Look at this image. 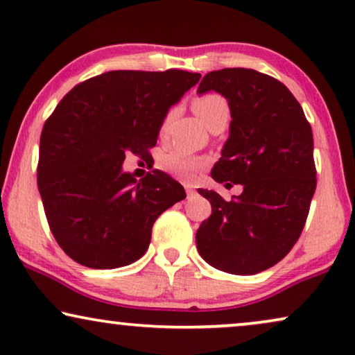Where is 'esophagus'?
Listing matches in <instances>:
<instances>
[{
	"label": "esophagus",
	"instance_id": "1",
	"mask_svg": "<svg viewBox=\"0 0 355 355\" xmlns=\"http://www.w3.org/2000/svg\"><path fill=\"white\" fill-rule=\"evenodd\" d=\"M186 192H187V197H191V196H193V193H196V191H193V187L192 186H186Z\"/></svg>",
	"mask_w": 355,
	"mask_h": 355
}]
</instances>
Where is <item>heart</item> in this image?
<instances>
[{
    "label": "heart",
    "instance_id": "b5f03b06",
    "mask_svg": "<svg viewBox=\"0 0 355 355\" xmlns=\"http://www.w3.org/2000/svg\"><path fill=\"white\" fill-rule=\"evenodd\" d=\"M193 111L205 125H210L218 118L230 119V105L221 95L207 94L196 98L193 101ZM205 166V159L196 155H191L184 150H173V152L164 153L159 158V168L163 171L173 174L174 178L182 179V181H192L196 179L197 173Z\"/></svg>",
    "mask_w": 355,
    "mask_h": 355
}]
</instances>
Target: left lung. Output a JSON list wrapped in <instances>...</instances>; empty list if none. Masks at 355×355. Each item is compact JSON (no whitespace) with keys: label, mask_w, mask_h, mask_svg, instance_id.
<instances>
[{"label":"left lung","mask_w":355,"mask_h":355,"mask_svg":"<svg viewBox=\"0 0 355 355\" xmlns=\"http://www.w3.org/2000/svg\"><path fill=\"white\" fill-rule=\"evenodd\" d=\"M211 90L231 110L211 178L226 187L241 184L242 193L225 200L198 189L211 215L198 227L197 249L218 270L255 275L283 260L304 230L317 187L312 128L288 87L259 71L208 72L197 92Z\"/></svg>","instance_id":"1"}]
</instances>
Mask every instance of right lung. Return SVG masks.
Here are the masks:
<instances>
[{
    "label": "right lung",
    "instance_id": "add662e5",
    "mask_svg": "<svg viewBox=\"0 0 355 355\" xmlns=\"http://www.w3.org/2000/svg\"><path fill=\"white\" fill-rule=\"evenodd\" d=\"M200 74L110 71L76 85L46 119L37 184L50 230L77 263L113 270L148 249L157 218L186 198L184 187L153 169L137 181L125 153L147 157L169 108Z\"/></svg>",
    "mask_w": 355,
    "mask_h": 355
}]
</instances>
